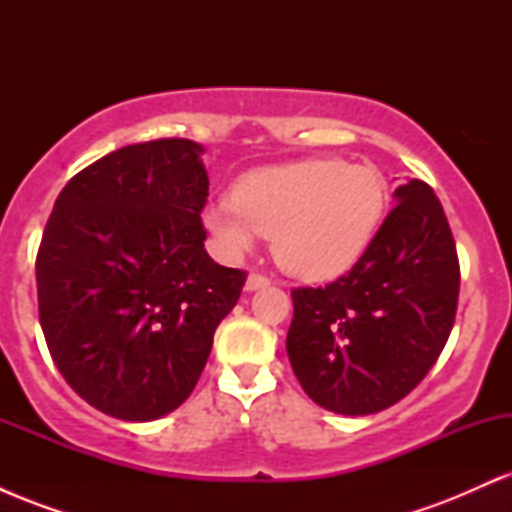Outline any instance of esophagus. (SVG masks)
Here are the masks:
<instances>
[{"mask_svg": "<svg viewBox=\"0 0 512 512\" xmlns=\"http://www.w3.org/2000/svg\"><path fill=\"white\" fill-rule=\"evenodd\" d=\"M264 286H269V279L264 274H255L252 272L248 279H245V289L248 291H257V289H264Z\"/></svg>", "mask_w": 512, "mask_h": 512, "instance_id": "obj_1", "label": "esophagus"}]
</instances>
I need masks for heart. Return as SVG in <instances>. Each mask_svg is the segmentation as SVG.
Wrapping results in <instances>:
<instances>
[{
  "mask_svg": "<svg viewBox=\"0 0 512 512\" xmlns=\"http://www.w3.org/2000/svg\"><path fill=\"white\" fill-rule=\"evenodd\" d=\"M385 209L387 182L380 170L313 158L245 175L236 195L204 207V223L228 255L272 236L274 260L284 272L325 281L361 260Z\"/></svg>",
  "mask_w": 512,
  "mask_h": 512,
  "instance_id": "1",
  "label": "heart"
}]
</instances>
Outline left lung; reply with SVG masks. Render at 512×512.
<instances>
[{"mask_svg":"<svg viewBox=\"0 0 512 512\" xmlns=\"http://www.w3.org/2000/svg\"><path fill=\"white\" fill-rule=\"evenodd\" d=\"M395 202L351 272L291 291V368L334 414H375L407 397L455 325L460 262L440 199L409 180Z\"/></svg>","mask_w":512,"mask_h":512,"instance_id":"1","label":"left lung"}]
</instances>
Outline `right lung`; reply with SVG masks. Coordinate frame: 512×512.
<instances>
[{
  "label": "right lung",
  "mask_w": 512,
  "mask_h": 512,
  "mask_svg": "<svg viewBox=\"0 0 512 512\" xmlns=\"http://www.w3.org/2000/svg\"><path fill=\"white\" fill-rule=\"evenodd\" d=\"M204 149L122 146L76 173L38 257V313L52 361L91 407L154 421L195 390L245 272L204 250Z\"/></svg>",
  "instance_id": "add662e5"
}]
</instances>
